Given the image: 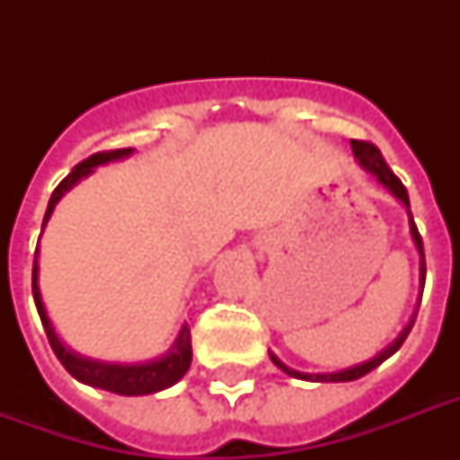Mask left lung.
Returning a JSON list of instances; mask_svg holds the SVG:
<instances>
[{"mask_svg":"<svg viewBox=\"0 0 460 460\" xmlns=\"http://www.w3.org/2000/svg\"><path fill=\"white\" fill-rule=\"evenodd\" d=\"M350 147H353V155L358 157V162L367 169V172H372L375 176H377L382 183H385L389 190H392L396 198H399L406 208H411V200H408V190L406 186L401 183V179L396 176V173L389 169V164L385 162V157H382V153H379L377 146H372V143H367V140H350ZM408 215H411V209H408ZM411 234H413V241L415 245H418V251H420V258H422V284H425V251H422V236L420 231H418V226H415V222L411 219ZM413 322L411 320V324H408L403 332L399 334V339L389 346V349H385L379 356H375L372 360H367V363L363 365H356V367H349V370H341V372H332V375H305V372H296L291 370V367H287V365L281 363L279 358L272 356L270 353V358H272V363L277 365V367H281V370L287 372V375H291V377H298V379H310V382H353V379L363 377V375H367V372H372L377 365H382L389 356H394L396 350L401 349V343L406 341L408 332L413 329Z\"/></svg>","mask_w":460,"mask_h":460,"instance_id":"1","label":"left lung"}]
</instances>
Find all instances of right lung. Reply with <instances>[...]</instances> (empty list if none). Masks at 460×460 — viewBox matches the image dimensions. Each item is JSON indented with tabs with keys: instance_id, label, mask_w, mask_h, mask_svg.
Returning <instances> with one entry per match:
<instances>
[{
	"instance_id": "right-lung-1",
	"label": "right lung",
	"mask_w": 460,
	"mask_h": 460,
	"mask_svg": "<svg viewBox=\"0 0 460 460\" xmlns=\"http://www.w3.org/2000/svg\"><path fill=\"white\" fill-rule=\"evenodd\" d=\"M131 153V147H124V150H104V153L90 155L88 159H83L81 164H75L74 172L68 173L66 179L54 188L52 198H49V205H47L45 222L49 219L54 205L59 202L61 195L66 193L74 183H78L83 176H88V173L93 172V166L107 164L111 159H121ZM45 222H42V226H45ZM32 298H35V307H38L40 320H42V327H45V334L47 339H49V346H52L54 356L59 358L61 365H64L78 382H85V385L97 386V389H107V392L121 394V396H143V394L162 392L166 386L176 385V382L186 375L188 367H190L193 350H190V332H188L186 327L181 329L179 339L173 343V349L169 350L166 356L157 358V360H150V363L114 365L97 363V360L74 356L71 350H66L61 346V341L57 339V334H54L52 324L47 320L45 305H42V298H40L38 288V265H32Z\"/></svg>"
}]
</instances>
